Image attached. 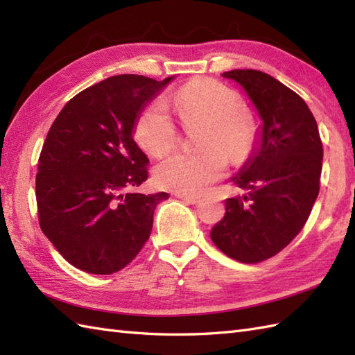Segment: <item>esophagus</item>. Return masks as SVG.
Wrapping results in <instances>:
<instances>
[{
  "label": "esophagus",
  "mask_w": 355,
  "mask_h": 355,
  "mask_svg": "<svg viewBox=\"0 0 355 355\" xmlns=\"http://www.w3.org/2000/svg\"><path fill=\"white\" fill-rule=\"evenodd\" d=\"M177 197L180 200L189 202V205H198V202L201 201V198L197 197V195H177Z\"/></svg>",
  "instance_id": "obj_1"
}]
</instances>
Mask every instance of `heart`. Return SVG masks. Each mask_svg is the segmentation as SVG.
Segmentation results:
<instances>
[{
  "label": "heart",
  "instance_id": "obj_1",
  "mask_svg": "<svg viewBox=\"0 0 355 355\" xmlns=\"http://www.w3.org/2000/svg\"><path fill=\"white\" fill-rule=\"evenodd\" d=\"M173 110L184 126L205 123L195 153H177L155 168L162 187L182 195L205 193L227 171L229 160L244 164L256 154L262 139V122L256 110L220 80L200 78L187 82L171 96ZM139 145L154 157L175 148L178 130L162 102L141 110L134 126Z\"/></svg>",
  "mask_w": 355,
  "mask_h": 355
}]
</instances>
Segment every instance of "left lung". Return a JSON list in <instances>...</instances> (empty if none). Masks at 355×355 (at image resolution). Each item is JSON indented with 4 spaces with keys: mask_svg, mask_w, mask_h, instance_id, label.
Segmentation results:
<instances>
[{
    "mask_svg": "<svg viewBox=\"0 0 355 355\" xmlns=\"http://www.w3.org/2000/svg\"><path fill=\"white\" fill-rule=\"evenodd\" d=\"M262 119L261 148L235 183L247 195L225 200V215L210 232L229 258L258 263L288 245L311 214L320 189L323 146L305 101L270 74L232 70Z\"/></svg>",
    "mask_w": 355,
    "mask_h": 355,
    "instance_id": "1",
    "label": "left lung"
}]
</instances>
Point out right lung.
<instances>
[{"instance_id":"obj_1","label":"right lung","mask_w":355,"mask_h":355,"mask_svg":"<svg viewBox=\"0 0 355 355\" xmlns=\"http://www.w3.org/2000/svg\"><path fill=\"white\" fill-rule=\"evenodd\" d=\"M119 74L85 88L53 122L37 162L41 230L71 266L92 275L126 267L149 239L166 192H134L148 157L132 139L140 110L168 84Z\"/></svg>"}]
</instances>
